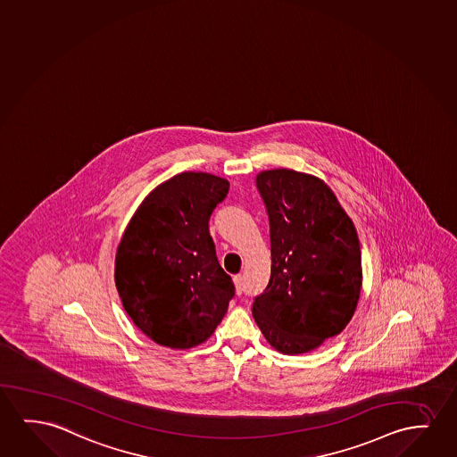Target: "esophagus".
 Masks as SVG:
<instances>
[{
	"label": "esophagus",
	"instance_id": "34e87169",
	"mask_svg": "<svg viewBox=\"0 0 457 457\" xmlns=\"http://www.w3.org/2000/svg\"><path fill=\"white\" fill-rule=\"evenodd\" d=\"M232 279H234V285H236V292L242 294V291H244V277L242 275H236Z\"/></svg>",
	"mask_w": 457,
	"mask_h": 457
}]
</instances>
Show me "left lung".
Masks as SVG:
<instances>
[{
	"label": "left lung",
	"mask_w": 457,
	"mask_h": 457,
	"mask_svg": "<svg viewBox=\"0 0 457 457\" xmlns=\"http://www.w3.org/2000/svg\"><path fill=\"white\" fill-rule=\"evenodd\" d=\"M270 223L271 270L253 318L271 347L312 352L349 324L361 291L355 226L324 180L269 170L256 178Z\"/></svg>",
	"instance_id": "1"
}]
</instances>
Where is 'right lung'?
Returning <instances> with one entry per match:
<instances>
[{
	"instance_id": "add662e5",
	"label": "right lung",
	"mask_w": 457,
	"mask_h": 457,
	"mask_svg": "<svg viewBox=\"0 0 457 457\" xmlns=\"http://www.w3.org/2000/svg\"><path fill=\"white\" fill-rule=\"evenodd\" d=\"M229 182L180 172L145 196L120 238L114 281L133 324L157 345L190 349L217 328L234 297L209 232Z\"/></svg>"
}]
</instances>
